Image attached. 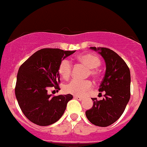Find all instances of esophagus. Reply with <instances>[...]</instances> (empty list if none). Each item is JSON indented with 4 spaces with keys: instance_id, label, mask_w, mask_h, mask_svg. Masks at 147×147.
<instances>
[{
    "instance_id": "1",
    "label": "esophagus",
    "mask_w": 147,
    "mask_h": 147,
    "mask_svg": "<svg viewBox=\"0 0 147 147\" xmlns=\"http://www.w3.org/2000/svg\"><path fill=\"white\" fill-rule=\"evenodd\" d=\"M74 98L78 99V100H79V101H81L83 99V97H80V96H78V95H74Z\"/></svg>"
}]
</instances>
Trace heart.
<instances>
[{
	"instance_id": "b5f03b06",
	"label": "heart",
	"mask_w": 147,
	"mask_h": 147,
	"mask_svg": "<svg viewBox=\"0 0 147 147\" xmlns=\"http://www.w3.org/2000/svg\"><path fill=\"white\" fill-rule=\"evenodd\" d=\"M77 59L80 63L90 69L91 75L95 76L97 71L95 69L99 67L101 64L100 59L97 55L86 53L80 55L77 57ZM72 71L71 62L67 59H63L59 65V73L63 79L67 80L70 77ZM92 87V83L89 80H73L64 86V91L70 94L83 95Z\"/></svg>"
}]
</instances>
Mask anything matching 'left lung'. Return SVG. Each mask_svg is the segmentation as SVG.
<instances>
[{
	"instance_id": "left-lung-1",
	"label": "left lung",
	"mask_w": 147,
	"mask_h": 147,
	"mask_svg": "<svg viewBox=\"0 0 147 147\" xmlns=\"http://www.w3.org/2000/svg\"><path fill=\"white\" fill-rule=\"evenodd\" d=\"M105 59L106 71L99 92L105 91V98H92L93 106L86 111L91 123L100 127L113 124L121 116L130 97V71L123 59L113 50L91 47Z\"/></svg>"
}]
</instances>
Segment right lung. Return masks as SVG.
Instances as JSON below:
<instances>
[{"mask_svg": "<svg viewBox=\"0 0 147 147\" xmlns=\"http://www.w3.org/2000/svg\"><path fill=\"white\" fill-rule=\"evenodd\" d=\"M76 52L44 48L36 52L20 67L17 74L15 96L26 118L40 126L55 123L64 114L70 94L53 97L48 89H59V65L63 59Z\"/></svg>", "mask_w": 147, "mask_h": 147, "instance_id": "add662e5", "label": "right lung"}]
</instances>
